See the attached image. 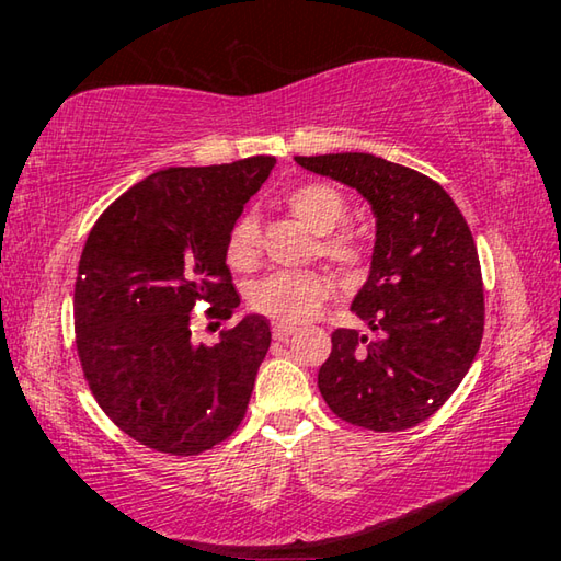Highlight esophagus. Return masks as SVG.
<instances>
[{
	"label": "esophagus",
	"mask_w": 561,
	"mask_h": 561,
	"mask_svg": "<svg viewBox=\"0 0 561 561\" xmlns=\"http://www.w3.org/2000/svg\"><path fill=\"white\" fill-rule=\"evenodd\" d=\"M294 331H297V327L294 324H287V321H272V336L274 339H279V341H284V339H289Z\"/></svg>",
	"instance_id": "34e87169"
}]
</instances>
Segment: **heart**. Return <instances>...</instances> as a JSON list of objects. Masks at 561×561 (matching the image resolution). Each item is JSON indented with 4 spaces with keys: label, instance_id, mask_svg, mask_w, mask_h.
<instances>
[{
    "label": "heart",
    "instance_id": "1",
    "mask_svg": "<svg viewBox=\"0 0 561 561\" xmlns=\"http://www.w3.org/2000/svg\"><path fill=\"white\" fill-rule=\"evenodd\" d=\"M289 210L319 237L317 254L346 279L366 270V250L351 232H336L348 222V203L341 190L327 183H307L289 195ZM225 260L234 272H254L262 260V234L254 215H244L227 237ZM331 279L321 272H279L254 284L252 307L282 321H307L329 299Z\"/></svg>",
    "mask_w": 561,
    "mask_h": 561
}]
</instances>
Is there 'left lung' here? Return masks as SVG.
Masks as SVG:
<instances>
[{
    "instance_id": "1",
    "label": "left lung",
    "mask_w": 561,
    "mask_h": 561,
    "mask_svg": "<svg viewBox=\"0 0 561 561\" xmlns=\"http://www.w3.org/2000/svg\"><path fill=\"white\" fill-rule=\"evenodd\" d=\"M301 168L356 187L376 215L371 272L331 334L319 391L341 421L376 433L413 428L448 401L485 329L478 247L458 205L428 175L371 153L297 156Z\"/></svg>"
}]
</instances>
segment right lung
<instances>
[{
  "mask_svg": "<svg viewBox=\"0 0 561 561\" xmlns=\"http://www.w3.org/2000/svg\"><path fill=\"white\" fill-rule=\"evenodd\" d=\"M272 156L168 168L103 213L73 289L76 348L89 388L118 428L168 455H201L242 423L272 331L260 314L193 344V309L240 307L225 247Z\"/></svg>",
  "mask_w": 561,
  "mask_h": 561,
  "instance_id": "obj_1",
  "label": "right lung"
}]
</instances>
